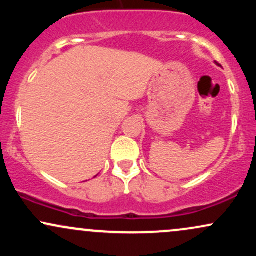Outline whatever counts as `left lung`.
Wrapping results in <instances>:
<instances>
[{
    "label": "left lung",
    "mask_w": 256,
    "mask_h": 256,
    "mask_svg": "<svg viewBox=\"0 0 256 256\" xmlns=\"http://www.w3.org/2000/svg\"><path fill=\"white\" fill-rule=\"evenodd\" d=\"M216 64H218V62H216Z\"/></svg>",
    "instance_id": "left-lung-1"
}]
</instances>
